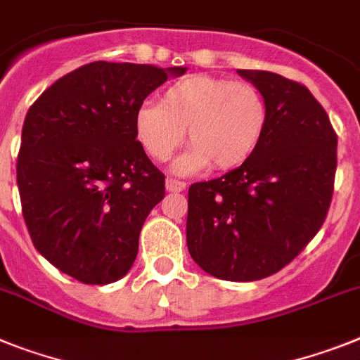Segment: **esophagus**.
I'll list each match as a JSON object with an SVG mask.
<instances>
[{"mask_svg":"<svg viewBox=\"0 0 360 360\" xmlns=\"http://www.w3.org/2000/svg\"><path fill=\"white\" fill-rule=\"evenodd\" d=\"M165 187H167L169 193H182L186 189V182L176 180V178H167L165 180Z\"/></svg>","mask_w":360,"mask_h":360,"instance_id":"1","label":"esophagus"}]
</instances>
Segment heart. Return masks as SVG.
Here are the masks:
<instances>
[{
  "label": "heart",
  "mask_w": 360,
  "mask_h": 360,
  "mask_svg": "<svg viewBox=\"0 0 360 360\" xmlns=\"http://www.w3.org/2000/svg\"><path fill=\"white\" fill-rule=\"evenodd\" d=\"M269 124L268 101L245 82L187 76L169 85L160 103H143L134 134L155 162H167L186 140L193 143L174 164L176 173L205 165L227 171L245 164L262 143Z\"/></svg>",
  "instance_id": "1"
}]
</instances>
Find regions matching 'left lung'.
Returning <instances> with one entry per match:
<instances>
[{"label": "left lung", "instance_id": "1", "mask_svg": "<svg viewBox=\"0 0 360 360\" xmlns=\"http://www.w3.org/2000/svg\"><path fill=\"white\" fill-rule=\"evenodd\" d=\"M264 94L269 124L245 164L187 195V250L205 273L260 281L319 233L333 196L337 133L308 87L268 70H238Z\"/></svg>", "mask_w": 360, "mask_h": 360}]
</instances>
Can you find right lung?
Wrapping results in <instances>:
<instances>
[{
	"label": "right lung",
	"mask_w": 360,
	"mask_h": 360,
	"mask_svg": "<svg viewBox=\"0 0 360 360\" xmlns=\"http://www.w3.org/2000/svg\"><path fill=\"white\" fill-rule=\"evenodd\" d=\"M136 63L94 61L43 91L21 131L16 178L34 248L84 284L131 269L165 176L134 134V115L169 75Z\"/></svg>",
	"instance_id": "1"
}]
</instances>
